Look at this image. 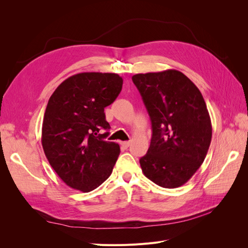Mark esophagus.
<instances>
[{
	"label": "esophagus",
	"instance_id": "obj_1",
	"mask_svg": "<svg viewBox=\"0 0 248 248\" xmlns=\"http://www.w3.org/2000/svg\"><path fill=\"white\" fill-rule=\"evenodd\" d=\"M121 146H122L123 148L127 149V148H128V147L130 146V141H122V142H121Z\"/></svg>",
	"mask_w": 248,
	"mask_h": 248
}]
</instances>
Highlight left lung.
I'll return each instance as SVG.
<instances>
[{"instance_id":"obj_1","label":"left lung","mask_w":248,"mask_h":248,"mask_svg":"<svg viewBox=\"0 0 248 248\" xmlns=\"http://www.w3.org/2000/svg\"><path fill=\"white\" fill-rule=\"evenodd\" d=\"M152 124V139L140 159L144 175L164 188H177L204 162L212 139L206 102L182 72L169 69L132 77Z\"/></svg>"}]
</instances>
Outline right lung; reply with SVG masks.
Wrapping results in <instances>:
<instances>
[{
  "mask_svg": "<svg viewBox=\"0 0 248 248\" xmlns=\"http://www.w3.org/2000/svg\"><path fill=\"white\" fill-rule=\"evenodd\" d=\"M123 79L117 73L81 72L65 79L48 100L42 123L44 154L73 189L89 192L110 176L120 146L107 141L104 108L116 100Z\"/></svg>",
  "mask_w": 248,
  "mask_h": 248,
  "instance_id": "right-lung-1",
  "label": "right lung"
}]
</instances>
